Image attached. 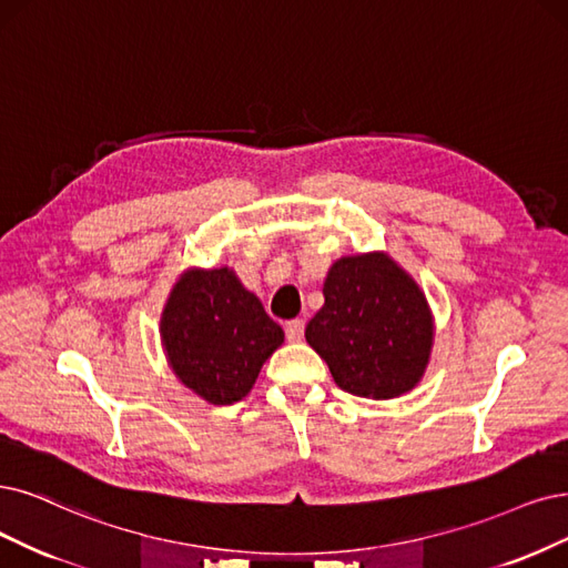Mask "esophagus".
I'll return each instance as SVG.
<instances>
[{
	"mask_svg": "<svg viewBox=\"0 0 568 568\" xmlns=\"http://www.w3.org/2000/svg\"><path fill=\"white\" fill-rule=\"evenodd\" d=\"M287 342H302L304 339V321H290L285 325Z\"/></svg>",
	"mask_w": 568,
	"mask_h": 568,
	"instance_id": "esophagus-1",
	"label": "esophagus"
}]
</instances>
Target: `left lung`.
Listing matches in <instances>:
<instances>
[{"label": "left lung", "mask_w": 568, "mask_h": 568, "mask_svg": "<svg viewBox=\"0 0 568 568\" xmlns=\"http://www.w3.org/2000/svg\"><path fill=\"white\" fill-rule=\"evenodd\" d=\"M325 304L306 325V342L342 390L390 400L424 379L435 321L424 290L388 252H358L334 262Z\"/></svg>", "instance_id": "obj_1"}]
</instances>
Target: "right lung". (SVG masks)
I'll return each instance as SVG.
<instances>
[{
    "mask_svg": "<svg viewBox=\"0 0 568 568\" xmlns=\"http://www.w3.org/2000/svg\"><path fill=\"white\" fill-rule=\"evenodd\" d=\"M159 332L178 382L210 405L245 397L285 339L231 266L184 268L163 304Z\"/></svg>",
    "mask_w": 568,
    "mask_h": 568,
    "instance_id": "obj_1",
    "label": "right lung"
}]
</instances>
